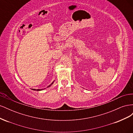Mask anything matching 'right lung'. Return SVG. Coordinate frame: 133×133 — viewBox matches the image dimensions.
<instances>
[{"mask_svg": "<svg viewBox=\"0 0 133 133\" xmlns=\"http://www.w3.org/2000/svg\"><path fill=\"white\" fill-rule=\"evenodd\" d=\"M54 82V81L53 82V83H52L51 84H50V85H49V86H48L47 87V88H49V87H50L51 85H52V84H53V83ZM32 90H37V91H41V90H43V89H32Z\"/></svg>", "mask_w": 133, "mask_h": 133, "instance_id": "right-lung-1", "label": "right lung"}]
</instances>
